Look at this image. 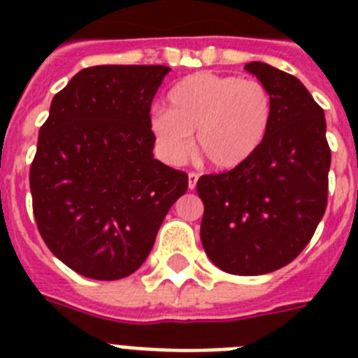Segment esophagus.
<instances>
[{"label": "esophagus", "instance_id": "esophagus-1", "mask_svg": "<svg viewBox=\"0 0 358 358\" xmlns=\"http://www.w3.org/2000/svg\"><path fill=\"white\" fill-rule=\"evenodd\" d=\"M197 181H199V176L195 172H189L188 173V188L189 189H195V186H197Z\"/></svg>", "mask_w": 358, "mask_h": 358}]
</instances>
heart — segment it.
Returning a JSON list of instances; mask_svg holds the SVG:
<instances>
[{"mask_svg":"<svg viewBox=\"0 0 358 358\" xmlns=\"http://www.w3.org/2000/svg\"><path fill=\"white\" fill-rule=\"evenodd\" d=\"M273 123V94L264 82L218 73H195L169 93V109L150 120L164 159L182 163L192 148L218 170L248 163L264 147Z\"/></svg>","mask_w":358,"mask_h":358,"instance_id":"1","label":"heart"}]
</instances>
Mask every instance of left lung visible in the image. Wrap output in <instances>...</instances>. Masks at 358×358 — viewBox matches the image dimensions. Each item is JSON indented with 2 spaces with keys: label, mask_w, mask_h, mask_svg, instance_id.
<instances>
[{
  "label": "left lung",
  "mask_w": 358,
  "mask_h": 358,
  "mask_svg": "<svg viewBox=\"0 0 358 358\" xmlns=\"http://www.w3.org/2000/svg\"><path fill=\"white\" fill-rule=\"evenodd\" d=\"M245 69L273 94V123L248 163L202 176V248L229 274L285 267L314 236L328 202L330 147L324 110L294 75L265 62Z\"/></svg>",
  "instance_id": "obj_1"
}]
</instances>
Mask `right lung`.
Wrapping results in <instances>:
<instances>
[{
  "label": "right lung",
  "instance_id": "right-lung-1",
  "mask_svg": "<svg viewBox=\"0 0 358 358\" xmlns=\"http://www.w3.org/2000/svg\"><path fill=\"white\" fill-rule=\"evenodd\" d=\"M169 66H93L53 96L30 166L34 217L50 251L91 280L147 260L188 176L154 159L150 106Z\"/></svg>",
  "mask_w": 358,
  "mask_h": 358
}]
</instances>
